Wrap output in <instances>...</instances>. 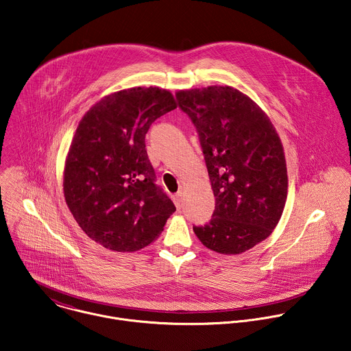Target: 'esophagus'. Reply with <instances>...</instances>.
I'll use <instances>...</instances> for the list:
<instances>
[{"mask_svg": "<svg viewBox=\"0 0 351 351\" xmlns=\"http://www.w3.org/2000/svg\"><path fill=\"white\" fill-rule=\"evenodd\" d=\"M172 199H173V202H175V205H176V208H182V205H183V193L182 191H178L173 197H172Z\"/></svg>", "mask_w": 351, "mask_h": 351, "instance_id": "1", "label": "esophagus"}]
</instances>
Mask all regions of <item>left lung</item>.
<instances>
[{
  "mask_svg": "<svg viewBox=\"0 0 351 351\" xmlns=\"http://www.w3.org/2000/svg\"><path fill=\"white\" fill-rule=\"evenodd\" d=\"M180 109L194 123L216 208L197 238L220 254H241L278 226L287 199L283 145L267 113L231 86L179 90Z\"/></svg>",
  "mask_w": 351,
  "mask_h": 351,
  "instance_id": "left-lung-1",
  "label": "left lung"
}]
</instances>
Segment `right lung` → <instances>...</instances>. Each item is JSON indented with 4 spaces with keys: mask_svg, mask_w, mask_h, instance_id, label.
Returning a JSON list of instances; mask_svg holds the SVG:
<instances>
[{
    "mask_svg": "<svg viewBox=\"0 0 351 351\" xmlns=\"http://www.w3.org/2000/svg\"><path fill=\"white\" fill-rule=\"evenodd\" d=\"M178 106L171 91L132 87L105 95L82 117L64 167L65 202L84 234L105 249L136 252L176 210L154 183L145 136Z\"/></svg>",
    "mask_w": 351,
    "mask_h": 351,
    "instance_id": "add662e5",
    "label": "right lung"
}]
</instances>
